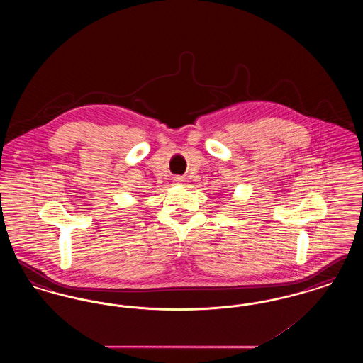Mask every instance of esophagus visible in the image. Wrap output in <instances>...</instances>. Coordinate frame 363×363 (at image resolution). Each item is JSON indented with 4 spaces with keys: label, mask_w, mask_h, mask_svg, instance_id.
Instances as JSON below:
<instances>
[{
    "label": "esophagus",
    "mask_w": 363,
    "mask_h": 363,
    "mask_svg": "<svg viewBox=\"0 0 363 363\" xmlns=\"http://www.w3.org/2000/svg\"><path fill=\"white\" fill-rule=\"evenodd\" d=\"M174 182H175V184H184L185 179H184L182 177H175V178H174Z\"/></svg>",
    "instance_id": "esophagus-1"
}]
</instances>
